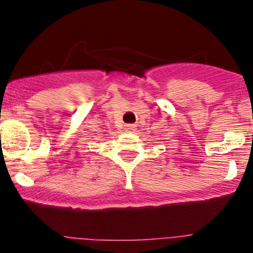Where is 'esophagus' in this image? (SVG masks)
Here are the masks:
<instances>
[{"label": "esophagus", "instance_id": "34e87169", "mask_svg": "<svg viewBox=\"0 0 253 253\" xmlns=\"http://www.w3.org/2000/svg\"><path fill=\"white\" fill-rule=\"evenodd\" d=\"M125 129H126L127 132L134 131V125H126V126H125Z\"/></svg>", "mask_w": 253, "mask_h": 253}]
</instances>
